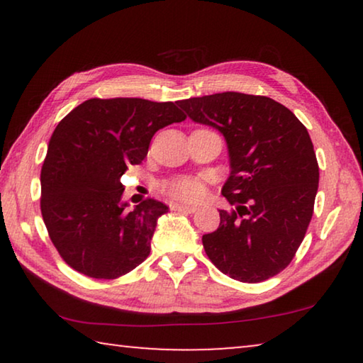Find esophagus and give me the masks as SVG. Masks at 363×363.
<instances>
[{
	"instance_id": "obj_1",
	"label": "esophagus",
	"mask_w": 363,
	"mask_h": 363,
	"mask_svg": "<svg viewBox=\"0 0 363 363\" xmlns=\"http://www.w3.org/2000/svg\"><path fill=\"white\" fill-rule=\"evenodd\" d=\"M171 210L179 211V213H195L196 208L195 206H187V205H173Z\"/></svg>"
}]
</instances>
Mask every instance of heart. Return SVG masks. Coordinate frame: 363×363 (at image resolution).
<instances>
[{"label": "heart", "mask_w": 363, "mask_h": 363, "mask_svg": "<svg viewBox=\"0 0 363 363\" xmlns=\"http://www.w3.org/2000/svg\"><path fill=\"white\" fill-rule=\"evenodd\" d=\"M162 190L173 200L186 201V203H195V201L203 199L205 184L201 177L184 176L167 181L162 186Z\"/></svg>", "instance_id": "heart-1"}]
</instances>
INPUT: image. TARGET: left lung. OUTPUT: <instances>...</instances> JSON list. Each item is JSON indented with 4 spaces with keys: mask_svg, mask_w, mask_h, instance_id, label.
<instances>
[{
    "mask_svg": "<svg viewBox=\"0 0 363 363\" xmlns=\"http://www.w3.org/2000/svg\"><path fill=\"white\" fill-rule=\"evenodd\" d=\"M190 118L216 128L230 158L219 227L201 238L220 272L257 284L281 272L304 240L314 213L318 163L306 126L266 96L219 93L177 102Z\"/></svg>",
    "mask_w": 363,
    "mask_h": 363,
    "instance_id": "obj_1",
    "label": "left lung"
}]
</instances>
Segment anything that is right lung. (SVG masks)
I'll use <instances>...</instances> for the list:
<instances>
[{"instance_id":"1","label":"right lung","mask_w":363,"mask_h":363,"mask_svg":"<svg viewBox=\"0 0 363 363\" xmlns=\"http://www.w3.org/2000/svg\"><path fill=\"white\" fill-rule=\"evenodd\" d=\"M184 120L174 102L94 97L59 121L41 168L40 206L49 238L72 269L112 280L147 259L168 206L147 199L128 211L120 177L143 163L153 134Z\"/></svg>"}]
</instances>
